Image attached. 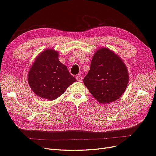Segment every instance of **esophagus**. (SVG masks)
Here are the masks:
<instances>
[{"label":"esophagus","instance_id":"34e87169","mask_svg":"<svg viewBox=\"0 0 156 156\" xmlns=\"http://www.w3.org/2000/svg\"><path fill=\"white\" fill-rule=\"evenodd\" d=\"M76 79H77V81H82V79H83V77L81 76V74H78L76 76Z\"/></svg>","mask_w":156,"mask_h":156}]
</instances>
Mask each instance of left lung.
<instances>
[{"label":"left lung","instance_id":"1","mask_svg":"<svg viewBox=\"0 0 156 156\" xmlns=\"http://www.w3.org/2000/svg\"><path fill=\"white\" fill-rule=\"evenodd\" d=\"M129 75L119 56L107 48L94 55L90 68L83 79L84 85L101 103L118 100L126 90Z\"/></svg>","mask_w":156,"mask_h":156}]
</instances>
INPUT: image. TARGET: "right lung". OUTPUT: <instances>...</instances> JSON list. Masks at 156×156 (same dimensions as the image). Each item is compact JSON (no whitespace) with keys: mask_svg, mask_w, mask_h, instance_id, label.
Masks as SVG:
<instances>
[{"mask_svg":"<svg viewBox=\"0 0 156 156\" xmlns=\"http://www.w3.org/2000/svg\"><path fill=\"white\" fill-rule=\"evenodd\" d=\"M58 53L48 49L38 55L31 67L28 81L37 96L54 100L76 81L65 65L58 60Z\"/></svg>","mask_w":156,"mask_h":156,"instance_id":"obj_1","label":"right lung"}]
</instances>
